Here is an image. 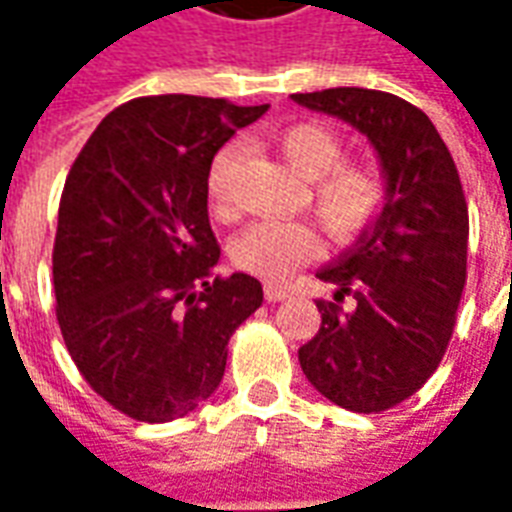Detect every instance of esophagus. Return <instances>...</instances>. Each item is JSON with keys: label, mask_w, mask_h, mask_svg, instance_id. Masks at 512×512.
<instances>
[{"label": "esophagus", "mask_w": 512, "mask_h": 512, "mask_svg": "<svg viewBox=\"0 0 512 512\" xmlns=\"http://www.w3.org/2000/svg\"><path fill=\"white\" fill-rule=\"evenodd\" d=\"M290 296V290L287 287H279V285H267L265 287V299L267 302H282Z\"/></svg>", "instance_id": "34e87169"}]
</instances>
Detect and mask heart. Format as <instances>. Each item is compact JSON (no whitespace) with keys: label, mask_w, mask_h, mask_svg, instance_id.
<instances>
[{"label":"heart","mask_w":512,"mask_h":512,"mask_svg":"<svg viewBox=\"0 0 512 512\" xmlns=\"http://www.w3.org/2000/svg\"><path fill=\"white\" fill-rule=\"evenodd\" d=\"M287 162L310 179V207L327 233L339 242L356 239L382 216L387 205V179L376 162L342 159L344 139L327 122H296L279 133ZM236 145H225L205 176L207 199L216 213L233 205ZM319 253V236L305 222H253L230 247L233 262L267 282H285Z\"/></svg>","instance_id":"heart-1"}]
</instances>
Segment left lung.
Returning <instances> with one entry per match:
<instances>
[{
  "label": "left lung",
  "instance_id": "8db88e82",
  "mask_svg": "<svg viewBox=\"0 0 512 512\" xmlns=\"http://www.w3.org/2000/svg\"><path fill=\"white\" fill-rule=\"evenodd\" d=\"M293 99L367 133L382 159L387 205L316 273L336 296L316 302L322 327L299 347V362L333 404L384 413L422 390L453 336L470 230L462 179L427 113L393 93L327 88Z\"/></svg>",
  "mask_w": 512,
  "mask_h": 512
}]
</instances>
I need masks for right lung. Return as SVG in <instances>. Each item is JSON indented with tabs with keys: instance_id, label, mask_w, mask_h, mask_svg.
I'll return each instance as SVG.
<instances>
[{
	"instance_id": "obj_1",
	"label": "right lung",
	"mask_w": 512,
	"mask_h": 512,
	"mask_svg": "<svg viewBox=\"0 0 512 512\" xmlns=\"http://www.w3.org/2000/svg\"><path fill=\"white\" fill-rule=\"evenodd\" d=\"M267 105L139 96L99 122L70 165L53 242L56 322L82 379L136 422H173L225 376L227 342L262 305L219 276L205 176Z\"/></svg>"
}]
</instances>
